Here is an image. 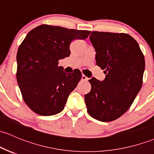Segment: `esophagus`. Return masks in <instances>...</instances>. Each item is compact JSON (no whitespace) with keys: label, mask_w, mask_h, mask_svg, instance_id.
Masks as SVG:
<instances>
[{"label":"esophagus","mask_w":154,"mask_h":154,"mask_svg":"<svg viewBox=\"0 0 154 154\" xmlns=\"http://www.w3.org/2000/svg\"><path fill=\"white\" fill-rule=\"evenodd\" d=\"M81 80H82V81H87L88 80V78L86 76L84 75V74H82V77H81Z\"/></svg>","instance_id":"esophagus-1"}]
</instances>
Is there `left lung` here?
Segmentation results:
<instances>
[{
  "mask_svg": "<svg viewBox=\"0 0 154 154\" xmlns=\"http://www.w3.org/2000/svg\"><path fill=\"white\" fill-rule=\"evenodd\" d=\"M89 38L96 64L106 75L103 81L89 80L91 90L85 95L87 111L98 121L109 122L129 109L141 89L144 55L136 40L126 33L93 31Z\"/></svg>",
  "mask_w": 154,
  "mask_h": 154,
  "instance_id": "obj_1",
  "label": "left lung"
}]
</instances>
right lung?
Here are the masks:
<instances>
[{
    "mask_svg": "<svg viewBox=\"0 0 154 154\" xmlns=\"http://www.w3.org/2000/svg\"><path fill=\"white\" fill-rule=\"evenodd\" d=\"M89 30L42 25L31 30L17 54V80L27 105L41 116L63 109L69 95L81 80L80 70L66 73L58 60L70 55V44L85 39Z\"/></svg>",
    "mask_w": 154,
    "mask_h": 154,
    "instance_id": "1",
    "label": "right lung"
}]
</instances>
